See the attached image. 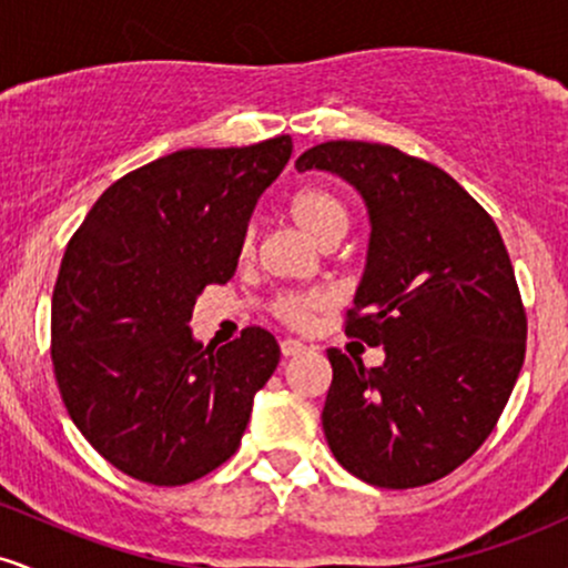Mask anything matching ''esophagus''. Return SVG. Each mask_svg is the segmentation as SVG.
<instances>
[{"mask_svg":"<svg viewBox=\"0 0 568 568\" xmlns=\"http://www.w3.org/2000/svg\"><path fill=\"white\" fill-rule=\"evenodd\" d=\"M306 347L302 342H296V338H283V342H280V352H283L285 357H293V355H298V352H304Z\"/></svg>","mask_w":568,"mask_h":568,"instance_id":"obj_1","label":"esophagus"}]
</instances>
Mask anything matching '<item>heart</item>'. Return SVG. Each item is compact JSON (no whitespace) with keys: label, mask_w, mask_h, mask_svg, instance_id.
<instances>
[{"label":"heart","mask_w":568,"mask_h":568,"mask_svg":"<svg viewBox=\"0 0 568 568\" xmlns=\"http://www.w3.org/2000/svg\"><path fill=\"white\" fill-rule=\"evenodd\" d=\"M291 216L306 234H310L312 240H315V243H323V240L336 237V234H344V230H347V221H349L344 202L338 200L331 189H323V186L302 189V192L291 200ZM251 243H253V232H247L245 234V251H251ZM321 304H323L321 296L280 298L277 315L283 317V321L298 325V323H304L306 315H310V312Z\"/></svg>","instance_id":"1"}]
</instances>
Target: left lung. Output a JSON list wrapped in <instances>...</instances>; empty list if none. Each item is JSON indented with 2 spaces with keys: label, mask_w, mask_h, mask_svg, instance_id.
I'll return each instance as SVG.
<instances>
[{
  "label": "left lung",
  "mask_w": 568,
  "mask_h": 568,
  "mask_svg": "<svg viewBox=\"0 0 568 568\" xmlns=\"http://www.w3.org/2000/svg\"><path fill=\"white\" fill-rule=\"evenodd\" d=\"M296 171L334 173L366 202V270L344 331L384 347L376 368L325 349V440L371 486L433 484L478 452L524 366L526 312L501 234L452 175L395 146L317 143Z\"/></svg>",
  "instance_id": "obj_1"
}]
</instances>
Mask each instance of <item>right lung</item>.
<instances>
[{"mask_svg": "<svg viewBox=\"0 0 568 568\" xmlns=\"http://www.w3.org/2000/svg\"><path fill=\"white\" fill-rule=\"evenodd\" d=\"M291 152L277 135L165 154L114 181L69 240L53 291L58 389L130 478L184 486L237 452L280 347L264 328L202 347L189 321L202 288L234 275L253 207Z\"/></svg>", "mask_w": 568, "mask_h": 568, "instance_id": "obj_1", "label": "right lung"}]
</instances>
